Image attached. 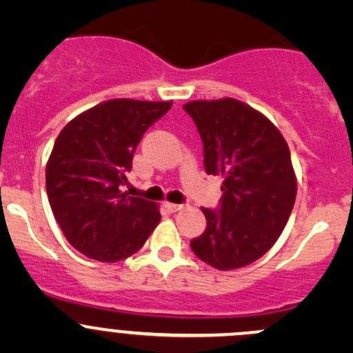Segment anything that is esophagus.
Wrapping results in <instances>:
<instances>
[{
    "instance_id": "1",
    "label": "esophagus",
    "mask_w": 353,
    "mask_h": 353,
    "mask_svg": "<svg viewBox=\"0 0 353 353\" xmlns=\"http://www.w3.org/2000/svg\"><path fill=\"white\" fill-rule=\"evenodd\" d=\"M163 206H165V210H169V212H179L181 208H183V205H176V203H169V201H165L163 203Z\"/></svg>"
}]
</instances>
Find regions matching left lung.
Returning a JSON list of instances; mask_svg holds the SVG:
<instances>
[{
  "label": "left lung",
  "instance_id": "1",
  "mask_svg": "<svg viewBox=\"0 0 353 353\" xmlns=\"http://www.w3.org/2000/svg\"><path fill=\"white\" fill-rule=\"evenodd\" d=\"M203 141L206 174L222 176L219 210L201 208L206 229L191 241L216 270L251 265L285 229L297 194L290 150L275 124L236 99L183 105Z\"/></svg>",
  "mask_w": 353,
  "mask_h": 353
}]
</instances>
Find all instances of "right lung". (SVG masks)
<instances>
[{
  "label": "right lung",
  "mask_w": 353,
  "mask_h": 353,
  "mask_svg": "<svg viewBox=\"0 0 353 353\" xmlns=\"http://www.w3.org/2000/svg\"><path fill=\"white\" fill-rule=\"evenodd\" d=\"M172 102L112 99L61 130L46 167V190L68 243L90 259L134 254L160 222L159 205L121 191L145 131Z\"/></svg>",
  "instance_id": "obj_1"
}]
</instances>
